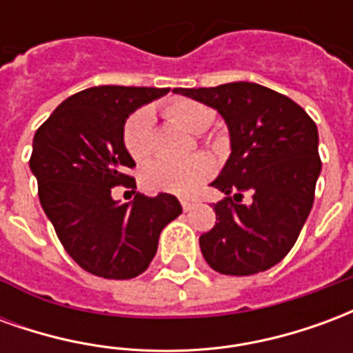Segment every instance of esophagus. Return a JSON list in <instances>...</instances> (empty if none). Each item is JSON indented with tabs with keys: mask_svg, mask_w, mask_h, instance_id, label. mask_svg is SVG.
I'll return each mask as SVG.
<instances>
[{
	"mask_svg": "<svg viewBox=\"0 0 353 353\" xmlns=\"http://www.w3.org/2000/svg\"><path fill=\"white\" fill-rule=\"evenodd\" d=\"M196 206V202L194 200H181V208H183V212H189V210H192V208Z\"/></svg>",
	"mask_w": 353,
	"mask_h": 353,
	"instance_id": "esophagus-1",
	"label": "esophagus"
}]
</instances>
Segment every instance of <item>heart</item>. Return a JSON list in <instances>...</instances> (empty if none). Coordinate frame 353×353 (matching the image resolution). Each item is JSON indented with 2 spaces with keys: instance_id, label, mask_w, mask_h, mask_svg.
Returning a JSON list of instances; mask_svg holds the SVG:
<instances>
[{
  "instance_id": "1",
  "label": "heart",
  "mask_w": 353,
  "mask_h": 353,
  "mask_svg": "<svg viewBox=\"0 0 353 353\" xmlns=\"http://www.w3.org/2000/svg\"><path fill=\"white\" fill-rule=\"evenodd\" d=\"M164 113L174 123L192 134L208 130L215 121V111L206 103L176 98L164 103ZM153 111L139 108L123 126V143L132 159L143 161L153 153ZM214 174V164L204 154L185 161H154L141 172V183L151 192H168L189 196Z\"/></svg>"
}]
</instances>
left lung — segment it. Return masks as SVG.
Segmentation results:
<instances>
[{
	"mask_svg": "<svg viewBox=\"0 0 353 353\" xmlns=\"http://www.w3.org/2000/svg\"><path fill=\"white\" fill-rule=\"evenodd\" d=\"M217 109L230 134V157L212 187L217 223L200 236L214 270L250 276L278 265L295 245L321 172L318 128L299 103L257 83L174 88ZM252 200L242 203L243 192Z\"/></svg>",
	"mask_w": 353,
	"mask_h": 353,
	"instance_id": "left-lung-1",
	"label": "left lung"
}]
</instances>
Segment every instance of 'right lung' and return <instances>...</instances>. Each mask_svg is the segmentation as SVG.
<instances>
[{
	"instance_id": "right-lung-1",
	"label": "right lung",
	"mask_w": 353,
	"mask_h": 353,
	"mask_svg": "<svg viewBox=\"0 0 353 353\" xmlns=\"http://www.w3.org/2000/svg\"><path fill=\"white\" fill-rule=\"evenodd\" d=\"M170 88L92 87L73 94L37 128L30 170L39 202L57 236L77 265L108 280H130L153 261L162 229L181 214L174 194L111 196L136 181L124 172L136 162L123 143V126L143 103Z\"/></svg>"
}]
</instances>
